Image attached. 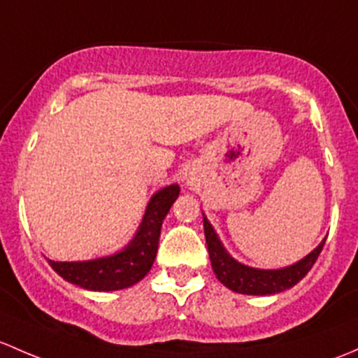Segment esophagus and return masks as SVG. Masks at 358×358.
Returning <instances> with one entry per match:
<instances>
[{"label": "esophagus", "instance_id": "obj_1", "mask_svg": "<svg viewBox=\"0 0 358 358\" xmlns=\"http://www.w3.org/2000/svg\"><path fill=\"white\" fill-rule=\"evenodd\" d=\"M182 179H184V180H189V178H187V174H184Z\"/></svg>", "mask_w": 358, "mask_h": 358}]
</instances>
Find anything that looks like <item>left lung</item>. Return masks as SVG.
<instances>
[{"instance_id": "left-lung-1", "label": "left lung", "mask_w": 358, "mask_h": 358, "mask_svg": "<svg viewBox=\"0 0 358 358\" xmlns=\"http://www.w3.org/2000/svg\"><path fill=\"white\" fill-rule=\"evenodd\" d=\"M203 229L210 262H212V268L215 272L217 279L231 291L241 294H255V296L275 294L293 288L296 282H300L308 274L319 253L322 252L324 243H326V238H324L307 257L294 262L293 265H288V267L257 268L241 264V262L229 255V252L224 248L222 241L219 239V236H217L212 224L208 222L205 213Z\"/></svg>"}]
</instances>
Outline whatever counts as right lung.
<instances>
[{"label":"right lung","mask_w":358,"mask_h":358,"mask_svg":"<svg viewBox=\"0 0 358 358\" xmlns=\"http://www.w3.org/2000/svg\"><path fill=\"white\" fill-rule=\"evenodd\" d=\"M179 184H169L150 198L141 224L131 241L112 255L79 262L48 260L65 281L90 291H117L131 288L152 268L157 257L164 219L178 200Z\"/></svg>","instance_id":"1"}]
</instances>
